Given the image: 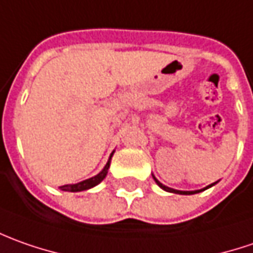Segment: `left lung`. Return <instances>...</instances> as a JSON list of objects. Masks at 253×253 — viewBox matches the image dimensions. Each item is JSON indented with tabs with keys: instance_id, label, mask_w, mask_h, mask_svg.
<instances>
[{
	"instance_id": "left-lung-1",
	"label": "left lung",
	"mask_w": 253,
	"mask_h": 253,
	"mask_svg": "<svg viewBox=\"0 0 253 253\" xmlns=\"http://www.w3.org/2000/svg\"><path fill=\"white\" fill-rule=\"evenodd\" d=\"M153 178L154 180H155V183L158 185V186L161 187V189H164L165 192H170V193H176V195H195V193H200V192H203V190H206V189H209V187H211L214 186L217 182H214V183H211V185H209V186H206L203 187V189H200V190H176V189H172V187H168V186H165V185H162L161 182L158 180V179L155 178L153 175Z\"/></svg>"
}]
</instances>
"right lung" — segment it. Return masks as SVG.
I'll return each instance as SVG.
<instances>
[{"mask_svg": "<svg viewBox=\"0 0 253 253\" xmlns=\"http://www.w3.org/2000/svg\"><path fill=\"white\" fill-rule=\"evenodd\" d=\"M113 153H115V151H113ZM113 153L110 154L109 160H108V162H106V165L103 167V169L100 170L98 175H95V176H92V178L89 179H85V180H83V182L74 183V185H66V186H61V189H63V190H68V192H83V190H88V189H91V187L99 185L100 182L106 178V175H108V170H109L110 161H112Z\"/></svg>", "mask_w": 253, "mask_h": 253, "instance_id": "right-lung-1", "label": "right lung"}]
</instances>
